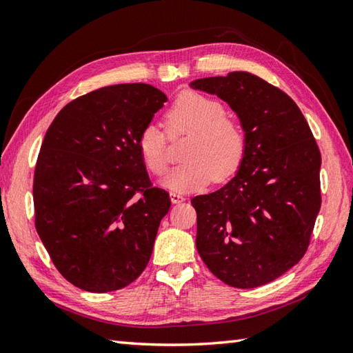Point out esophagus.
Segmentation results:
<instances>
[{"label":"esophagus","mask_w":353,"mask_h":353,"mask_svg":"<svg viewBox=\"0 0 353 353\" xmlns=\"http://www.w3.org/2000/svg\"><path fill=\"white\" fill-rule=\"evenodd\" d=\"M170 197L174 205H179V203H182V201H185V197L181 196V194H176V192H171Z\"/></svg>","instance_id":"1"}]
</instances>
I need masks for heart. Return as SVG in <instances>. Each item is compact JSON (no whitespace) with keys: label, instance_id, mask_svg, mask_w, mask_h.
Instances as JSON below:
<instances>
[{"label":"heart","instance_id":"heart-1","mask_svg":"<svg viewBox=\"0 0 353 353\" xmlns=\"http://www.w3.org/2000/svg\"><path fill=\"white\" fill-rule=\"evenodd\" d=\"M170 132H190L182 150L183 162L162 179L174 192H191L214 181L223 182L238 170L245 153V132L236 118L226 115L219 100L199 92H183L167 110ZM141 159L153 174L168 167L165 133L148 123L138 137Z\"/></svg>","mask_w":353,"mask_h":353}]
</instances>
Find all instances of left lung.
<instances>
[{
    "label": "left lung",
    "instance_id": "1",
    "mask_svg": "<svg viewBox=\"0 0 353 353\" xmlns=\"http://www.w3.org/2000/svg\"><path fill=\"white\" fill-rule=\"evenodd\" d=\"M190 86L226 101L247 139L236 174L191 200L199 254L230 287H261L294 267L310 245L321 205L317 142L297 104L250 72Z\"/></svg>",
    "mask_w": 353,
    "mask_h": 353
}]
</instances>
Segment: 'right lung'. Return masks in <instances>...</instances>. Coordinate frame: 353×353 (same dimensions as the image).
<instances>
[{"mask_svg": "<svg viewBox=\"0 0 353 353\" xmlns=\"http://www.w3.org/2000/svg\"><path fill=\"white\" fill-rule=\"evenodd\" d=\"M167 100L144 83L106 86L66 104L45 133L36 230L56 268L81 290L124 288L152 256L171 201L150 183L138 137Z\"/></svg>", "mask_w": 353, "mask_h": 353, "instance_id": "1", "label": "right lung"}]
</instances>
